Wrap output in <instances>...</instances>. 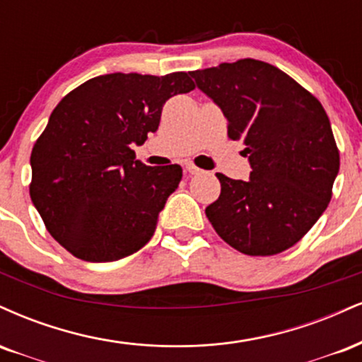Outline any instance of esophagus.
Masks as SVG:
<instances>
[{
  "label": "esophagus",
  "instance_id": "obj_1",
  "mask_svg": "<svg viewBox=\"0 0 362 362\" xmlns=\"http://www.w3.org/2000/svg\"><path fill=\"white\" fill-rule=\"evenodd\" d=\"M185 171L188 173V174H198L199 169H198L197 165H194L193 163H186V164H185Z\"/></svg>",
  "mask_w": 362,
  "mask_h": 362
}]
</instances>
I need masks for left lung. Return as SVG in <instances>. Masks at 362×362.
I'll return each instance as SVG.
<instances>
[{"instance_id":"1","label":"left lung","mask_w":362,"mask_h":362,"mask_svg":"<svg viewBox=\"0 0 362 362\" xmlns=\"http://www.w3.org/2000/svg\"><path fill=\"white\" fill-rule=\"evenodd\" d=\"M220 106L228 137L244 144L249 181L216 174L220 197L205 214L222 239L247 256L293 247L324 214L339 148L324 106L286 72L256 59L189 72Z\"/></svg>"}]
</instances>
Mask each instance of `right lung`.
Instances as JSON below:
<instances>
[{"label": "right lung", "mask_w": 362, "mask_h": 362, "mask_svg": "<svg viewBox=\"0 0 362 362\" xmlns=\"http://www.w3.org/2000/svg\"><path fill=\"white\" fill-rule=\"evenodd\" d=\"M191 89L189 72H113L86 81L55 106L30 156V198L72 256L118 261L154 235L182 169L142 164L132 146L157 130L169 98Z\"/></svg>", "instance_id": "right-lung-1"}]
</instances>
